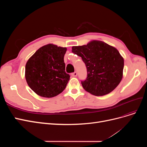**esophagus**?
I'll use <instances>...</instances> for the list:
<instances>
[{"label":"esophagus","instance_id":"34e87169","mask_svg":"<svg viewBox=\"0 0 147 147\" xmlns=\"http://www.w3.org/2000/svg\"><path fill=\"white\" fill-rule=\"evenodd\" d=\"M72 77H77V72H75L74 73L72 74Z\"/></svg>","mask_w":147,"mask_h":147}]
</instances>
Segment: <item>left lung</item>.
<instances>
[{"label":"left lung","instance_id":"obj_1","mask_svg":"<svg viewBox=\"0 0 147 147\" xmlns=\"http://www.w3.org/2000/svg\"><path fill=\"white\" fill-rule=\"evenodd\" d=\"M72 49L86 67L87 77L81 82L85 91L102 96L116 88L121 81L124 68V59L116 48L104 42L92 40Z\"/></svg>","mask_w":147,"mask_h":147}]
</instances>
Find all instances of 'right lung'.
Returning <instances> with one entry per match:
<instances>
[{"label": "right lung", "mask_w": 147, "mask_h": 147, "mask_svg": "<svg viewBox=\"0 0 147 147\" xmlns=\"http://www.w3.org/2000/svg\"><path fill=\"white\" fill-rule=\"evenodd\" d=\"M66 51V48L48 44L40 48L28 61L25 67L26 82L38 96L50 98L65 90L70 79L65 71Z\"/></svg>", "instance_id": "right-lung-1"}]
</instances>
